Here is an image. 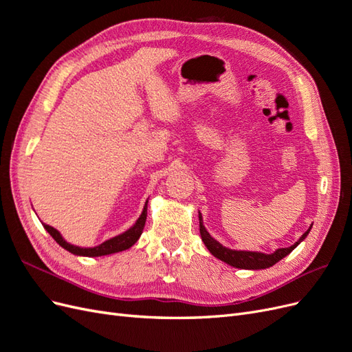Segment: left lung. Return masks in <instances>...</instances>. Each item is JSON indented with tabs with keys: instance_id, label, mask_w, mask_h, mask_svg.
<instances>
[{
	"instance_id": "left-lung-1",
	"label": "left lung",
	"mask_w": 352,
	"mask_h": 352,
	"mask_svg": "<svg viewBox=\"0 0 352 352\" xmlns=\"http://www.w3.org/2000/svg\"><path fill=\"white\" fill-rule=\"evenodd\" d=\"M201 220H202V217L199 212V233H201V238H202V241H204V245L208 248V251L214 255V257L233 265V267L251 269V270L272 267L273 264H276L279 260L286 257V255L289 254L296 247V245L308 235V232H310V229H311V228L308 229L300 238V241H298L295 245H292V247L279 248V250H276L273 254H263V252H252V251H235V250H229L226 247H223L221 243H219L216 239H212L210 236V233L206 230L204 226H202Z\"/></svg>"
}]
</instances>
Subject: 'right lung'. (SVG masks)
Wrapping results in <instances>:
<instances>
[{
	"label": "right lung",
	"mask_w": 352,
	"mask_h": 352,
	"mask_svg": "<svg viewBox=\"0 0 352 352\" xmlns=\"http://www.w3.org/2000/svg\"><path fill=\"white\" fill-rule=\"evenodd\" d=\"M148 202V201H146ZM145 220H146V204L144 207V211L141 217L136 220L135 225L129 229L126 230L124 233H122V235L116 236V238H111L109 241L102 242L101 245H98V247H94V248H80V247H74V245L66 242L65 239L61 238L60 232L56 230L54 228H51L48 225H44L45 230L50 233V235L54 238V241L61 245L63 248L67 250L69 252L74 254V255H87V257H101V255H107V254H114V252H120V251H124L127 248H131L132 245L140 239L141 233L144 230V226H145Z\"/></svg>",
	"instance_id": "obj_1"
}]
</instances>
